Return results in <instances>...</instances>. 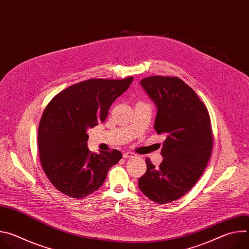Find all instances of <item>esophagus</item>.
Masks as SVG:
<instances>
[{
  "instance_id": "obj_1",
  "label": "esophagus",
  "mask_w": 249,
  "mask_h": 249,
  "mask_svg": "<svg viewBox=\"0 0 249 249\" xmlns=\"http://www.w3.org/2000/svg\"><path fill=\"white\" fill-rule=\"evenodd\" d=\"M134 157H136V155L132 152H126V153L123 154L124 159H131V158H134Z\"/></svg>"
}]
</instances>
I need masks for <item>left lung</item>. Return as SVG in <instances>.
<instances>
[{"mask_svg":"<svg viewBox=\"0 0 249 249\" xmlns=\"http://www.w3.org/2000/svg\"><path fill=\"white\" fill-rule=\"evenodd\" d=\"M140 84L157 105L155 130L166 139L160 166L146 159L139 188L152 201L165 204L185 195L203 174L213 150L211 119L205 104L181 79L153 76Z\"/></svg>","mask_w":249,"mask_h":249,"instance_id":"1","label":"left lung"}]
</instances>
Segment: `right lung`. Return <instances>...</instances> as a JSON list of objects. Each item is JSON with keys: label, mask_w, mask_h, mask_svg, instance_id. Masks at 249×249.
Wrapping results in <instances>:
<instances>
[{"label": "right lung", "mask_w": 249, "mask_h": 249, "mask_svg": "<svg viewBox=\"0 0 249 249\" xmlns=\"http://www.w3.org/2000/svg\"><path fill=\"white\" fill-rule=\"evenodd\" d=\"M132 81L133 77L87 80L67 88L47 104L38 127L39 159L48 179L63 194L76 199L89 196L121 160L118 150L92 154L87 131L106 120L111 104Z\"/></svg>", "instance_id": "right-lung-1"}]
</instances>
